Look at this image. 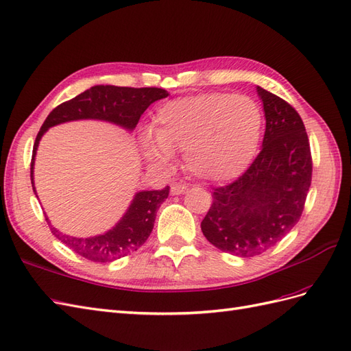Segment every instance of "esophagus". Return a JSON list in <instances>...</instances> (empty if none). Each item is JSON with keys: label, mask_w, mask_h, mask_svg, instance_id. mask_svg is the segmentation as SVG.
<instances>
[{"label": "esophagus", "mask_w": 351, "mask_h": 351, "mask_svg": "<svg viewBox=\"0 0 351 351\" xmlns=\"http://www.w3.org/2000/svg\"><path fill=\"white\" fill-rule=\"evenodd\" d=\"M186 189L188 186L184 184H172V186H170V193H172V195H179V194H184Z\"/></svg>", "instance_id": "1"}]
</instances>
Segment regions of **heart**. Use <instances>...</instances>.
<instances>
[{
	"mask_svg": "<svg viewBox=\"0 0 351 351\" xmlns=\"http://www.w3.org/2000/svg\"><path fill=\"white\" fill-rule=\"evenodd\" d=\"M263 116L254 99L223 93L178 98L158 108L153 134L143 136L148 162L166 167L182 152L189 173L208 182L238 176L252 163Z\"/></svg>",
	"mask_w": 351,
	"mask_h": 351,
	"instance_id": "1",
	"label": "heart"
}]
</instances>
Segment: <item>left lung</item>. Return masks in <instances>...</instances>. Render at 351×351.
Segmentation results:
<instances>
[{"label": "left lung", "mask_w": 351, "mask_h": 351, "mask_svg": "<svg viewBox=\"0 0 351 351\" xmlns=\"http://www.w3.org/2000/svg\"><path fill=\"white\" fill-rule=\"evenodd\" d=\"M263 147L237 181L216 188L202 231L219 250L258 256L276 245L303 213L312 184V153L302 117L285 99L257 86Z\"/></svg>", "instance_id": "obj_1"}]
</instances>
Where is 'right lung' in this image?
I'll use <instances>...</instances> for the list:
<instances>
[{
  "instance_id": "add662e5",
  "label": "right lung",
  "mask_w": 351,
  "mask_h": 351,
  "mask_svg": "<svg viewBox=\"0 0 351 351\" xmlns=\"http://www.w3.org/2000/svg\"><path fill=\"white\" fill-rule=\"evenodd\" d=\"M167 95L169 94L166 89L162 88L95 85L77 97L69 99V101L57 106L45 119L34 144L31 162V181L34 191V163L36 149L43 135L49 128L64 122H72V120L97 119L122 126L128 131H134L139 117L148 108V106H152L157 99L166 98ZM167 195L169 186L156 189V191L136 193L131 206H129L126 213L116 223V226L106 234L97 237H70L53 228L47 216L45 220L53 235H56V238H58L69 248H72L79 256L91 260V262H113L116 258L136 252L147 241V238L153 231L157 208L167 198Z\"/></svg>"
}]
</instances>
